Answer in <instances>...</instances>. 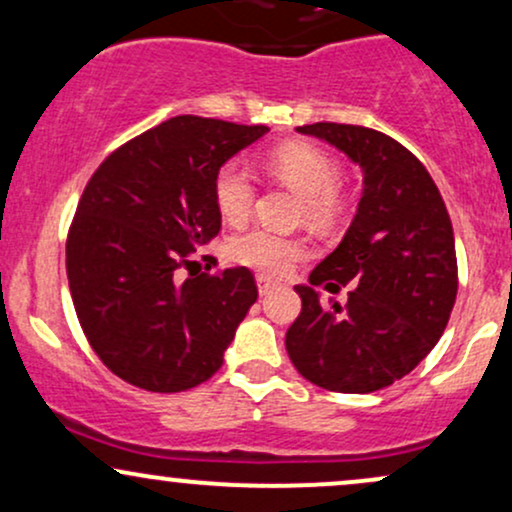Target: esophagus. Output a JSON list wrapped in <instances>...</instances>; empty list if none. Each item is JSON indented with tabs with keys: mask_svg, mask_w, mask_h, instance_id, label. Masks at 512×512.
Here are the masks:
<instances>
[{
	"mask_svg": "<svg viewBox=\"0 0 512 512\" xmlns=\"http://www.w3.org/2000/svg\"><path fill=\"white\" fill-rule=\"evenodd\" d=\"M274 281L269 279V276H264V274H257V289H260V293L264 296V293H269L274 289Z\"/></svg>",
	"mask_w": 512,
	"mask_h": 512,
	"instance_id": "obj_1",
	"label": "esophagus"
}]
</instances>
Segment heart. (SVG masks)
I'll return each mask as SVG.
<instances>
[{
	"label": "heart",
	"mask_w": 512,
	"mask_h": 512,
	"mask_svg": "<svg viewBox=\"0 0 512 512\" xmlns=\"http://www.w3.org/2000/svg\"><path fill=\"white\" fill-rule=\"evenodd\" d=\"M267 166L284 185L305 199V216L313 223H330L339 211L337 190L342 166L320 146L289 142L269 151ZM216 204L228 223H243L255 207V178L240 161L221 166L214 182ZM228 255L264 274H284L308 252L303 240L286 238L269 228H250L228 240Z\"/></svg>",
	"instance_id": "b5f03b06"
}]
</instances>
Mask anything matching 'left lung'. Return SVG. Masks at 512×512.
Returning <instances> with one entry per match:
<instances>
[{
  "label": "left lung",
  "instance_id": "8db88e82",
  "mask_svg": "<svg viewBox=\"0 0 512 512\" xmlns=\"http://www.w3.org/2000/svg\"><path fill=\"white\" fill-rule=\"evenodd\" d=\"M337 146L363 173L349 231L296 286L301 315L286 351L305 380L366 395L411 373L443 337L457 296L452 223L424 163L375 129L337 122L296 127ZM352 284L350 301L321 303L313 285Z\"/></svg>",
  "mask_w": 512,
  "mask_h": 512
}]
</instances>
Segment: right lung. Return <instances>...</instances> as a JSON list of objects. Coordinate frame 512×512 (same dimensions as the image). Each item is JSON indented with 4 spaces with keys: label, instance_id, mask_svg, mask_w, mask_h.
I'll list each match as a JSON object with an SVG mask.
<instances>
[{
    "label": "right lung",
    "instance_id": "obj_1",
    "mask_svg": "<svg viewBox=\"0 0 512 512\" xmlns=\"http://www.w3.org/2000/svg\"><path fill=\"white\" fill-rule=\"evenodd\" d=\"M178 115L98 166L67 238V279L88 344L117 378L149 392L209 380L257 301L248 267L180 281L221 231L214 182L223 163L267 134Z\"/></svg>",
    "mask_w": 512,
    "mask_h": 512
}]
</instances>
